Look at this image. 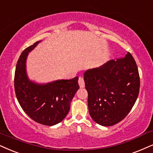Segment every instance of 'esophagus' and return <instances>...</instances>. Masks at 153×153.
<instances>
[{
	"label": "esophagus",
	"instance_id": "1",
	"mask_svg": "<svg viewBox=\"0 0 153 153\" xmlns=\"http://www.w3.org/2000/svg\"><path fill=\"white\" fill-rule=\"evenodd\" d=\"M78 84L80 85V88H82L85 87V82H84V79H83L82 77H79L78 79Z\"/></svg>",
	"mask_w": 153,
	"mask_h": 153
}]
</instances>
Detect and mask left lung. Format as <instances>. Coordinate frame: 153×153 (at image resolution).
I'll use <instances>...</instances> for the list:
<instances>
[{"instance_id":"1","label":"left lung","mask_w":153,"mask_h":153,"mask_svg":"<svg viewBox=\"0 0 153 153\" xmlns=\"http://www.w3.org/2000/svg\"><path fill=\"white\" fill-rule=\"evenodd\" d=\"M88 104L92 119L111 126L126 117L139 94L140 77L132 55L111 60L84 73Z\"/></svg>"}]
</instances>
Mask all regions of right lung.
Masks as SVG:
<instances>
[{
    "label": "right lung",
    "instance_id": "right-lung-1",
    "mask_svg": "<svg viewBox=\"0 0 153 153\" xmlns=\"http://www.w3.org/2000/svg\"><path fill=\"white\" fill-rule=\"evenodd\" d=\"M39 42L25 49L16 65L14 85L15 94L22 109L36 122L53 126L62 121L68 113L71 102L79 89L78 77L37 84L29 80L26 72L28 53Z\"/></svg>",
    "mask_w": 153,
    "mask_h": 153
}]
</instances>
